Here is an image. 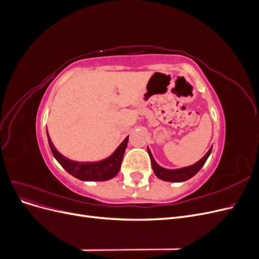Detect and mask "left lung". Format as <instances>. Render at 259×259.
<instances>
[{"mask_svg":"<svg viewBox=\"0 0 259 259\" xmlns=\"http://www.w3.org/2000/svg\"><path fill=\"white\" fill-rule=\"evenodd\" d=\"M211 148H213V146H211ZM211 148L206 152V154L203 156V158L200 161H198L197 163L192 164V165H190V166L183 167V168H177V169H168V168H164V167L160 166L159 164L155 162L152 153L150 152V150H149V148H148V153H149V156H150V159H151L152 168H153V171H154V174H155L156 177L162 179V180H165V182L182 183V182H186V180L193 177L202 168V166L204 165V163L206 162L207 158L211 152Z\"/></svg>","mask_w":259,"mask_h":259,"instance_id":"8db88e82","label":"left lung"}]
</instances>
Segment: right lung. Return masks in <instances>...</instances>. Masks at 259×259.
<instances>
[{
  "instance_id": "1",
  "label": "right lung",
  "mask_w": 259,
  "mask_h": 259,
  "mask_svg": "<svg viewBox=\"0 0 259 259\" xmlns=\"http://www.w3.org/2000/svg\"><path fill=\"white\" fill-rule=\"evenodd\" d=\"M48 139L54 158L58 161L70 175L85 182H105L113 178L119 173L123 155L128 143V136L116 148V150L109 158L98 162H76L67 159L54 147L48 133Z\"/></svg>"
}]
</instances>
